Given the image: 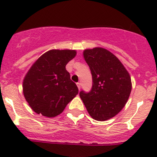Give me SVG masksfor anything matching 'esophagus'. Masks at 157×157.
Listing matches in <instances>:
<instances>
[{
  "instance_id": "1",
  "label": "esophagus",
  "mask_w": 157,
  "mask_h": 157,
  "mask_svg": "<svg viewBox=\"0 0 157 157\" xmlns=\"http://www.w3.org/2000/svg\"><path fill=\"white\" fill-rule=\"evenodd\" d=\"M77 87H78L79 90H80V82L77 83Z\"/></svg>"
}]
</instances>
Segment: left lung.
<instances>
[{
    "label": "left lung",
    "instance_id": "obj_1",
    "mask_svg": "<svg viewBox=\"0 0 157 157\" xmlns=\"http://www.w3.org/2000/svg\"><path fill=\"white\" fill-rule=\"evenodd\" d=\"M83 57L90 67L93 83L89 92H80V98L94 119L105 121L113 118L129 98V74L114 54L103 48L86 49Z\"/></svg>",
    "mask_w": 157,
    "mask_h": 157
}]
</instances>
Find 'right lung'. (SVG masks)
Masks as SVG:
<instances>
[{
	"label": "right lung",
	"instance_id": "right-lung-1",
	"mask_svg": "<svg viewBox=\"0 0 157 157\" xmlns=\"http://www.w3.org/2000/svg\"><path fill=\"white\" fill-rule=\"evenodd\" d=\"M75 50L52 49L36 61L23 80V94L32 109L45 117H55L78 94L66 65Z\"/></svg>",
	"mask_w": 157,
	"mask_h": 157
}]
</instances>
